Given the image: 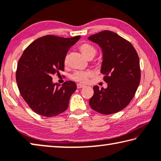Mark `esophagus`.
Here are the masks:
<instances>
[{
  "mask_svg": "<svg viewBox=\"0 0 161 161\" xmlns=\"http://www.w3.org/2000/svg\"><path fill=\"white\" fill-rule=\"evenodd\" d=\"M76 87H77L78 89H80V88H83L85 87V85H80V84H77V85H76Z\"/></svg>",
  "mask_w": 161,
  "mask_h": 161,
  "instance_id": "esophagus-1",
  "label": "esophagus"
}]
</instances>
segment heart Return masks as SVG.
Returning a JSON list of instances; mask_svg holds the SVG:
<instances>
[{
  "label": "heart",
  "mask_w": 161,
  "mask_h": 161,
  "mask_svg": "<svg viewBox=\"0 0 161 161\" xmlns=\"http://www.w3.org/2000/svg\"><path fill=\"white\" fill-rule=\"evenodd\" d=\"M79 49L81 52L84 56L88 59H92L95 56L97 50L92 45L87 42H84L79 46ZM67 60L64 59V64L66 65ZM92 76V72L90 71H76L72 74L71 79L74 81H77L80 83H86L88 81L89 78Z\"/></svg>",
  "instance_id": "b5f03b06"
}]
</instances>
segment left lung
Returning a JSON list of instances; mask_svg holds the SVG:
<instances>
[{
    "label": "left lung",
    "instance_id": "left-lung-1",
    "mask_svg": "<svg viewBox=\"0 0 161 161\" xmlns=\"http://www.w3.org/2000/svg\"><path fill=\"white\" fill-rule=\"evenodd\" d=\"M88 39L102 48L103 57L100 72L108 83L106 89L94 86V95L89 104L100 114H115L128 105L140 85L138 54L128 40L111 31H103Z\"/></svg>",
    "mask_w": 161,
    "mask_h": 161
}]
</instances>
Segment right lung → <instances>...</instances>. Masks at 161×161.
<instances>
[{"label":"right lung","instance_id":"right-lung-1","mask_svg":"<svg viewBox=\"0 0 161 161\" xmlns=\"http://www.w3.org/2000/svg\"><path fill=\"white\" fill-rule=\"evenodd\" d=\"M80 36L61 37L45 35L32 42L19 60L16 80L21 97L29 107L42 116L53 117L68 108L76 85L67 81L60 87L51 76L64 70V59Z\"/></svg>","mask_w":161,"mask_h":161}]
</instances>
